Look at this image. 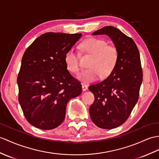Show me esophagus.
<instances>
[{"instance_id": "1", "label": "esophagus", "mask_w": 159, "mask_h": 159, "mask_svg": "<svg viewBox=\"0 0 159 159\" xmlns=\"http://www.w3.org/2000/svg\"><path fill=\"white\" fill-rule=\"evenodd\" d=\"M87 86L86 85V84H82V89H83V91H86L87 89Z\"/></svg>"}]
</instances>
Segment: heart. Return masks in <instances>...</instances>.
I'll list each match as a JSON object with an SVG mask.
<instances>
[{
  "label": "heart",
  "mask_w": 159,
  "mask_h": 159,
  "mask_svg": "<svg viewBox=\"0 0 159 159\" xmlns=\"http://www.w3.org/2000/svg\"><path fill=\"white\" fill-rule=\"evenodd\" d=\"M81 47L92 55L88 63V68L83 70L78 77L83 83H90L97 80L100 75L106 76L115 68L119 60V53L117 47L108 45L106 40L98 38H90L81 44ZM65 64L68 70L77 74L80 68L79 56L74 49H69L64 57Z\"/></svg>",
  "instance_id": "1"
}]
</instances>
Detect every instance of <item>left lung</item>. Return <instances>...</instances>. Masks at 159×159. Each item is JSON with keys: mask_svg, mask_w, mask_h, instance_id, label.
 <instances>
[{"mask_svg": "<svg viewBox=\"0 0 159 159\" xmlns=\"http://www.w3.org/2000/svg\"><path fill=\"white\" fill-rule=\"evenodd\" d=\"M92 34L108 35L119 53L110 75L89 87L95 96L89 108L92 121L99 128L110 129L127 120L138 100L143 79L139 52L134 40L115 27L105 26Z\"/></svg>", "mask_w": 159, "mask_h": 159, "instance_id": "left-lung-1", "label": "left lung"}]
</instances>
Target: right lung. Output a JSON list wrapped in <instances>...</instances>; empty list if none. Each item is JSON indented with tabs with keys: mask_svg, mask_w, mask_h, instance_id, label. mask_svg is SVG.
Instances as JSON below:
<instances>
[{
	"mask_svg": "<svg viewBox=\"0 0 159 159\" xmlns=\"http://www.w3.org/2000/svg\"><path fill=\"white\" fill-rule=\"evenodd\" d=\"M82 34L47 32L36 39L22 57L17 76L20 104L30 124L43 130L64 121L69 100L82 86L67 70L64 57Z\"/></svg>",
	"mask_w": 159,
	"mask_h": 159,
	"instance_id": "add662e5",
	"label": "right lung"
}]
</instances>
